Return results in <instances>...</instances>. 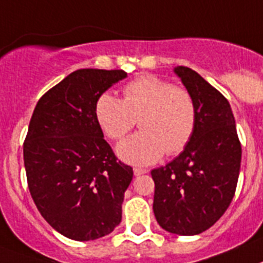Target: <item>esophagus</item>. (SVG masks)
Wrapping results in <instances>:
<instances>
[{"label": "esophagus", "mask_w": 263, "mask_h": 263, "mask_svg": "<svg viewBox=\"0 0 263 263\" xmlns=\"http://www.w3.org/2000/svg\"><path fill=\"white\" fill-rule=\"evenodd\" d=\"M133 171H134V175L136 176H141V175H145V173H147L146 169H144V168H134Z\"/></svg>", "instance_id": "obj_1"}]
</instances>
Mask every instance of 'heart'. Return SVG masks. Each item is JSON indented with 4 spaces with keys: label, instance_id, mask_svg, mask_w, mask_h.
<instances>
[{
    "label": "heart",
    "instance_id": "obj_1",
    "mask_svg": "<svg viewBox=\"0 0 263 263\" xmlns=\"http://www.w3.org/2000/svg\"><path fill=\"white\" fill-rule=\"evenodd\" d=\"M122 99L103 92L95 102V118L110 140L119 141L136 125L141 130L118 146L130 164L149 165L190 144L197 123V106L186 88L155 75H142L123 86Z\"/></svg>",
    "mask_w": 263,
    "mask_h": 263
}]
</instances>
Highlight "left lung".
I'll return each mask as SVG.
<instances>
[{"instance_id": "8db88e82", "label": "left lung", "mask_w": 263, "mask_h": 263, "mask_svg": "<svg viewBox=\"0 0 263 263\" xmlns=\"http://www.w3.org/2000/svg\"><path fill=\"white\" fill-rule=\"evenodd\" d=\"M197 106L195 133L177 157L152 171L153 212L162 229L196 235L218 222L235 195L242 147L229 101L188 67H177Z\"/></svg>"}]
</instances>
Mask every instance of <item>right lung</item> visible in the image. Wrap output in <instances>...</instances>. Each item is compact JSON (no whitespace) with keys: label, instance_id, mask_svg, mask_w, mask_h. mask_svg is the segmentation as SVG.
Wrapping results in <instances>:
<instances>
[{"label":"right lung","instance_id":"add662e5","mask_svg":"<svg viewBox=\"0 0 263 263\" xmlns=\"http://www.w3.org/2000/svg\"><path fill=\"white\" fill-rule=\"evenodd\" d=\"M122 69L83 68L39 99L24 141L28 188L41 216L73 240L108 235L122 219L133 168L114 155L95 102L126 78Z\"/></svg>","mask_w":263,"mask_h":263}]
</instances>
